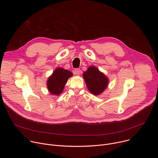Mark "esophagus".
<instances>
[{"label":"esophagus","instance_id":"1","mask_svg":"<svg viewBox=\"0 0 158 158\" xmlns=\"http://www.w3.org/2000/svg\"><path fill=\"white\" fill-rule=\"evenodd\" d=\"M80 73H81V70H80L79 69H78V68H77V69H76L74 70V74H75L79 75Z\"/></svg>","mask_w":158,"mask_h":158}]
</instances>
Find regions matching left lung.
Wrapping results in <instances>:
<instances>
[{
  "mask_svg": "<svg viewBox=\"0 0 158 158\" xmlns=\"http://www.w3.org/2000/svg\"><path fill=\"white\" fill-rule=\"evenodd\" d=\"M83 77L89 91L94 95L102 93L108 85V79L94 66L89 67L84 73Z\"/></svg>",
  "mask_w": 158,
  "mask_h": 158,
  "instance_id": "left-lung-1",
  "label": "left lung"
}]
</instances>
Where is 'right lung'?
Wrapping results in <instances>:
<instances>
[{"instance_id":"obj_1","label":"right lung","mask_w":158,"mask_h":158,"mask_svg":"<svg viewBox=\"0 0 158 158\" xmlns=\"http://www.w3.org/2000/svg\"><path fill=\"white\" fill-rule=\"evenodd\" d=\"M73 76L71 72L60 67L56 69L49 77L47 82L49 91L56 95H59L62 91L67 79Z\"/></svg>"}]
</instances>
